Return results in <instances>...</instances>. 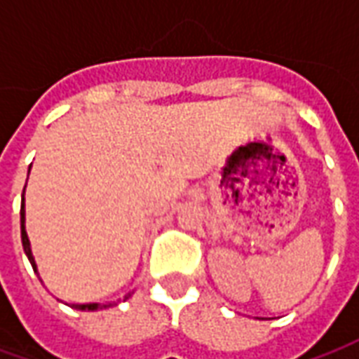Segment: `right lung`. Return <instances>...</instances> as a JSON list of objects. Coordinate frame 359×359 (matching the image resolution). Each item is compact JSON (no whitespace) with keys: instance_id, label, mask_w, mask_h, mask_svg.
Listing matches in <instances>:
<instances>
[{"instance_id":"obj_1","label":"right lung","mask_w":359,"mask_h":359,"mask_svg":"<svg viewBox=\"0 0 359 359\" xmlns=\"http://www.w3.org/2000/svg\"><path fill=\"white\" fill-rule=\"evenodd\" d=\"M20 241H22V248H25V254H27L28 262L32 264V269L34 273H38L36 269V262H34V256H32V250H30V241H28V234H27V229H25V190H22V203H20ZM133 296V292H128L123 296V300H117V302H109V304H73L74 309H82V311H95V309H105V308H111V306H117L118 302H125L128 300Z\"/></svg>"}]
</instances>
